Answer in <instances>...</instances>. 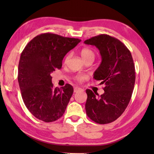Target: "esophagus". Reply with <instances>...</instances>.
Listing matches in <instances>:
<instances>
[{"label":"esophagus","mask_w":154,"mask_h":154,"mask_svg":"<svg viewBox=\"0 0 154 154\" xmlns=\"http://www.w3.org/2000/svg\"><path fill=\"white\" fill-rule=\"evenodd\" d=\"M83 89H81L80 87H75L74 88V93H77L78 91H83Z\"/></svg>","instance_id":"1"}]
</instances>
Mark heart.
<instances>
[{"mask_svg": "<svg viewBox=\"0 0 154 154\" xmlns=\"http://www.w3.org/2000/svg\"><path fill=\"white\" fill-rule=\"evenodd\" d=\"M81 57H83V60L85 61L87 59L90 57H94V51L90 48H83L82 50L81 51ZM70 57V54H68L65 58V62H67L69 59ZM75 79L78 82H83L85 80L87 79V76L85 74H77L76 76L75 77Z\"/></svg>", "mask_w": 154, "mask_h": 154, "instance_id": "obj_1", "label": "heart"}]
</instances>
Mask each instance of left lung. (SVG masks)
I'll use <instances>...</instances> for the list:
<instances>
[{
  "instance_id": "obj_1",
  "label": "left lung",
  "mask_w": 154,
  "mask_h": 154,
  "mask_svg": "<svg viewBox=\"0 0 154 154\" xmlns=\"http://www.w3.org/2000/svg\"><path fill=\"white\" fill-rule=\"evenodd\" d=\"M84 43L99 49L102 61L93 77L105 85L100 96L86 90V113L96 123L109 124L122 115L132 97L136 79L132 54L122 42L107 34L97 35Z\"/></svg>"
}]
</instances>
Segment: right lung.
I'll return each instance as SVG.
<instances>
[{"instance_id":"1","label":"right lung","mask_w":154,"mask_h":154,"mask_svg":"<svg viewBox=\"0 0 154 154\" xmlns=\"http://www.w3.org/2000/svg\"><path fill=\"white\" fill-rule=\"evenodd\" d=\"M81 42L77 38L45 33L26 45L20 58L18 81L28 110L45 122L63 116L73 93L71 85L54 88L51 73L61 68L65 55Z\"/></svg>"}]
</instances>
